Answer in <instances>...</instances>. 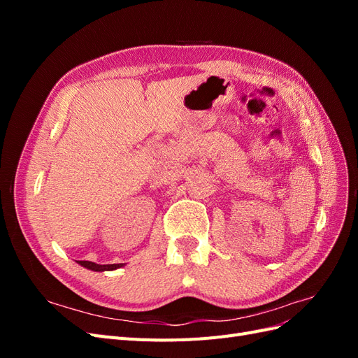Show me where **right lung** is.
<instances>
[{"instance_id":"1","label":"right lung","mask_w":358,"mask_h":358,"mask_svg":"<svg viewBox=\"0 0 358 358\" xmlns=\"http://www.w3.org/2000/svg\"><path fill=\"white\" fill-rule=\"evenodd\" d=\"M80 266L90 268V270H94V272H104V270H115V268H119L122 267L124 263L121 264H95L92 262H78Z\"/></svg>"}]
</instances>
